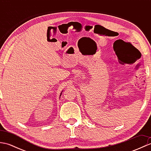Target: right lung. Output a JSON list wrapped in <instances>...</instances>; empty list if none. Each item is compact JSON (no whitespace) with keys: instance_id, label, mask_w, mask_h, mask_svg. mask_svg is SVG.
<instances>
[{"instance_id":"1","label":"right lung","mask_w":151,"mask_h":151,"mask_svg":"<svg viewBox=\"0 0 151 151\" xmlns=\"http://www.w3.org/2000/svg\"><path fill=\"white\" fill-rule=\"evenodd\" d=\"M61 94H62V93H61Z\"/></svg>"}]
</instances>
